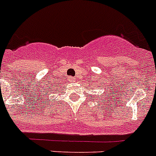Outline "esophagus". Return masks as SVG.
I'll list each match as a JSON object with an SVG mask.
<instances>
[{
  "label": "esophagus",
  "instance_id": "esophagus-1",
  "mask_svg": "<svg viewBox=\"0 0 156 156\" xmlns=\"http://www.w3.org/2000/svg\"><path fill=\"white\" fill-rule=\"evenodd\" d=\"M69 81H70V82H75V78H73V77H71V78H69Z\"/></svg>",
  "mask_w": 156,
  "mask_h": 156
}]
</instances>
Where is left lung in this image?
<instances>
[{
	"instance_id": "left-lung-1",
	"label": "left lung",
	"mask_w": 156,
	"mask_h": 156,
	"mask_svg": "<svg viewBox=\"0 0 156 156\" xmlns=\"http://www.w3.org/2000/svg\"><path fill=\"white\" fill-rule=\"evenodd\" d=\"M105 96H106V97H107V94H105ZM108 97H109V96H108ZM110 101H111V100H110Z\"/></svg>"
}]
</instances>
